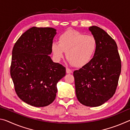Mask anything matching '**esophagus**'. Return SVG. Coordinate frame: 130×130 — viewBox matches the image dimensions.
Wrapping results in <instances>:
<instances>
[{"instance_id":"34e87169","label":"esophagus","mask_w":130,"mask_h":130,"mask_svg":"<svg viewBox=\"0 0 130 130\" xmlns=\"http://www.w3.org/2000/svg\"><path fill=\"white\" fill-rule=\"evenodd\" d=\"M66 72H67V73H68V74H70V73H72V70L71 69H69V68H66Z\"/></svg>"}]
</instances>
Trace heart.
Returning <instances> with one entry per match:
<instances>
[{
    "label": "heart",
    "instance_id": "heart-1",
    "mask_svg": "<svg viewBox=\"0 0 130 130\" xmlns=\"http://www.w3.org/2000/svg\"><path fill=\"white\" fill-rule=\"evenodd\" d=\"M59 43L52 44L55 58L60 61L64 58L65 52L70 63L82 67L89 63L95 54L97 41L94 37L76 30H68L59 38Z\"/></svg>",
    "mask_w": 130,
    "mask_h": 130
}]
</instances>
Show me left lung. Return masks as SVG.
Instances as JSON below:
<instances>
[{"label": "left lung", "mask_w": 130, "mask_h": 130, "mask_svg": "<svg viewBox=\"0 0 130 130\" xmlns=\"http://www.w3.org/2000/svg\"><path fill=\"white\" fill-rule=\"evenodd\" d=\"M89 30L97 41L94 56L89 63L73 72L77 98L88 107H98L115 93L121 72V60L115 41L102 28Z\"/></svg>", "instance_id": "left-lung-1"}]
</instances>
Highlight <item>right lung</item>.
<instances>
[{
	"mask_svg": "<svg viewBox=\"0 0 130 130\" xmlns=\"http://www.w3.org/2000/svg\"><path fill=\"white\" fill-rule=\"evenodd\" d=\"M56 34L54 28L32 27L19 37L13 47L10 74L15 92L32 106L51 104L56 99L57 84L65 76V68L49 56Z\"/></svg>",
	"mask_w": 130,
	"mask_h": 130,
	"instance_id": "obj_1",
	"label": "right lung"
}]
</instances>
